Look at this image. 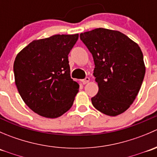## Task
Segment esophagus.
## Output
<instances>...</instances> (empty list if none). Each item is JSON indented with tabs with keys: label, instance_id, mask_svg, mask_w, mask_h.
<instances>
[{
	"label": "esophagus",
	"instance_id": "34e87169",
	"mask_svg": "<svg viewBox=\"0 0 157 157\" xmlns=\"http://www.w3.org/2000/svg\"><path fill=\"white\" fill-rule=\"evenodd\" d=\"M82 82H83V84H86V83L90 82V78H89V77H86V78L83 79V80H82Z\"/></svg>",
	"mask_w": 157,
	"mask_h": 157
}]
</instances>
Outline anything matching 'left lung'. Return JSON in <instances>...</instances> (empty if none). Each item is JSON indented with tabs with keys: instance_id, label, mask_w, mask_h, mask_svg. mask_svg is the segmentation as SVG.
<instances>
[{
	"instance_id": "obj_1",
	"label": "left lung",
	"mask_w": 157,
	"mask_h": 157,
	"mask_svg": "<svg viewBox=\"0 0 157 157\" xmlns=\"http://www.w3.org/2000/svg\"><path fill=\"white\" fill-rule=\"evenodd\" d=\"M80 38L95 64L99 91L92 104L109 116L123 113L135 99L145 75L140 47L123 33L103 28L81 33Z\"/></svg>"
}]
</instances>
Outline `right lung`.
I'll return each mask as SVG.
<instances>
[{
  "label": "right lung",
  "mask_w": 157,
  "mask_h": 157,
  "mask_svg": "<svg viewBox=\"0 0 157 157\" xmlns=\"http://www.w3.org/2000/svg\"><path fill=\"white\" fill-rule=\"evenodd\" d=\"M79 35H55L35 40L17 55L15 83L20 96L36 113L60 117L69 110L79 84L71 77L68 55Z\"/></svg>",
  "instance_id": "obj_1"
}]
</instances>
